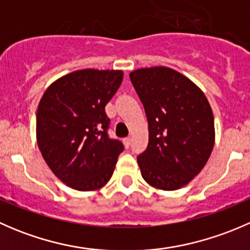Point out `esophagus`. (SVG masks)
Masks as SVG:
<instances>
[{
    "label": "esophagus",
    "mask_w": 250,
    "mask_h": 250,
    "mask_svg": "<svg viewBox=\"0 0 250 250\" xmlns=\"http://www.w3.org/2000/svg\"><path fill=\"white\" fill-rule=\"evenodd\" d=\"M130 141H132V139H130L129 137H127V138H125V139H123V144H125V146L127 148L130 146Z\"/></svg>",
    "instance_id": "1"
}]
</instances>
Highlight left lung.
I'll return each instance as SVG.
<instances>
[{
  "instance_id": "8db88e82",
  "label": "left lung",
  "mask_w": 250,
  "mask_h": 250,
  "mask_svg": "<svg viewBox=\"0 0 250 250\" xmlns=\"http://www.w3.org/2000/svg\"><path fill=\"white\" fill-rule=\"evenodd\" d=\"M129 77L148 123L147 148L138 156L141 175L153 188L178 190L203 169L214 147L208 99L192 81L169 67L138 69Z\"/></svg>"
}]
</instances>
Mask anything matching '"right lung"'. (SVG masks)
I'll return each instance as SVG.
<instances>
[{
  "label": "right lung",
  "mask_w": 250,
  "mask_h": 250,
  "mask_svg": "<svg viewBox=\"0 0 250 250\" xmlns=\"http://www.w3.org/2000/svg\"><path fill=\"white\" fill-rule=\"evenodd\" d=\"M121 70L84 69L53 82L36 116L39 148L58 179L78 191L106 185L123 151L107 135L105 106L120 88Z\"/></svg>",
  "instance_id": "1"
}]
</instances>
